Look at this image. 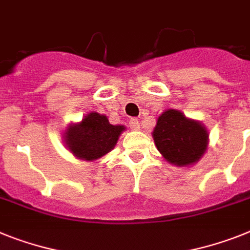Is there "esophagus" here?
<instances>
[{"instance_id": "esophagus-1", "label": "esophagus", "mask_w": 250, "mask_h": 250, "mask_svg": "<svg viewBox=\"0 0 250 250\" xmlns=\"http://www.w3.org/2000/svg\"><path fill=\"white\" fill-rule=\"evenodd\" d=\"M129 127H131L132 131H138L140 129V121L136 118H132L129 121Z\"/></svg>"}]
</instances>
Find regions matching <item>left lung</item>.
I'll return each instance as SVG.
<instances>
[{
	"instance_id": "obj_1",
	"label": "left lung",
	"mask_w": 250,
	"mask_h": 250,
	"mask_svg": "<svg viewBox=\"0 0 250 250\" xmlns=\"http://www.w3.org/2000/svg\"><path fill=\"white\" fill-rule=\"evenodd\" d=\"M152 137L165 160L179 167L197 164L209 141L202 122L188 118L177 109H167L157 117Z\"/></svg>"
}]
</instances>
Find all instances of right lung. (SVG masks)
I'll use <instances>...</instances> for the list:
<instances>
[{
  "mask_svg": "<svg viewBox=\"0 0 250 250\" xmlns=\"http://www.w3.org/2000/svg\"><path fill=\"white\" fill-rule=\"evenodd\" d=\"M125 131L122 125H110L106 115L90 112L81 122L70 123L63 132L67 150L80 160L96 161L109 154Z\"/></svg>",
  "mask_w": 250,
  "mask_h": 250,
  "instance_id": "obj_1",
  "label": "right lung"
}]
</instances>
